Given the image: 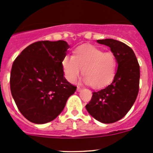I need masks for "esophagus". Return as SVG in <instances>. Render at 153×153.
Listing matches in <instances>:
<instances>
[{
    "mask_svg": "<svg viewBox=\"0 0 153 153\" xmlns=\"http://www.w3.org/2000/svg\"><path fill=\"white\" fill-rule=\"evenodd\" d=\"M81 90H82V88L80 87V86H77V91L78 92H81Z\"/></svg>",
    "mask_w": 153,
    "mask_h": 153,
    "instance_id": "esophagus-1",
    "label": "esophagus"
}]
</instances>
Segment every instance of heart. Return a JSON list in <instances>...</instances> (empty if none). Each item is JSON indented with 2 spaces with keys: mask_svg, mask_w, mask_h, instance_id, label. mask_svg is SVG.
Masks as SVG:
<instances>
[{
  "mask_svg": "<svg viewBox=\"0 0 153 153\" xmlns=\"http://www.w3.org/2000/svg\"><path fill=\"white\" fill-rule=\"evenodd\" d=\"M61 67L69 82L76 81L82 69L84 82L98 89L112 82L117 71V59L112 52H104L100 48L86 45L77 48L74 56L66 54Z\"/></svg>",
  "mask_w": 153,
  "mask_h": 153,
  "instance_id": "obj_1",
  "label": "heart"
}]
</instances>
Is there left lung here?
Masks as SVG:
<instances>
[{
    "label": "left lung",
    "instance_id": "1",
    "mask_svg": "<svg viewBox=\"0 0 153 153\" xmlns=\"http://www.w3.org/2000/svg\"><path fill=\"white\" fill-rule=\"evenodd\" d=\"M97 42L110 48L116 57L118 69L112 84L92 92L86 109L97 121L111 124L124 118L135 103L139 89L140 67L133 50L123 42L114 39Z\"/></svg>",
    "mask_w": 153,
    "mask_h": 153
}]
</instances>
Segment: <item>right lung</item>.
I'll return each instance as SVG.
<instances>
[{
	"instance_id": "obj_1",
	"label": "right lung",
	"mask_w": 153,
	"mask_h": 153,
	"mask_svg": "<svg viewBox=\"0 0 153 153\" xmlns=\"http://www.w3.org/2000/svg\"><path fill=\"white\" fill-rule=\"evenodd\" d=\"M69 48L64 41H38L25 48L13 62L11 93L21 113L31 122L53 121L75 93L77 87L64 78L61 67Z\"/></svg>"
}]
</instances>
